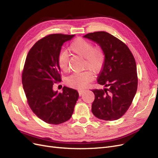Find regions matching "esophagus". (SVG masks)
<instances>
[{"instance_id":"34e87169","label":"esophagus","mask_w":158,"mask_h":158,"mask_svg":"<svg viewBox=\"0 0 158 158\" xmlns=\"http://www.w3.org/2000/svg\"><path fill=\"white\" fill-rule=\"evenodd\" d=\"M84 92H85V90H79L78 91V93H79L80 96H81V95H82L84 93Z\"/></svg>"}]
</instances>
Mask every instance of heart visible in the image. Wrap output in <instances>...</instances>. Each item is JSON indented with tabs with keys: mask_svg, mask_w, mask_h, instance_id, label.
<instances>
[{
	"mask_svg": "<svg viewBox=\"0 0 158 158\" xmlns=\"http://www.w3.org/2000/svg\"><path fill=\"white\" fill-rule=\"evenodd\" d=\"M69 50L84 59V68L98 73L103 65L105 55L103 51L99 47H94V45L87 40L78 38L69 46ZM69 55L65 52H60L57 59V63L61 71L67 72ZM93 74L90 71L82 73H74L68 76L66 83L70 87L81 89L86 86L93 80Z\"/></svg>",
	"mask_w": 158,
	"mask_h": 158,
	"instance_id": "1",
	"label": "heart"
}]
</instances>
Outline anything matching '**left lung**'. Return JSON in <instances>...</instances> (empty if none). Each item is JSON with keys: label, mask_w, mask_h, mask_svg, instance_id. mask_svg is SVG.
I'll return each instance as SVG.
<instances>
[{"label": "left lung", "mask_w": 158, "mask_h": 158, "mask_svg": "<svg viewBox=\"0 0 158 158\" xmlns=\"http://www.w3.org/2000/svg\"><path fill=\"white\" fill-rule=\"evenodd\" d=\"M98 44L103 52V66L98 82L103 89H93L92 111L97 118L114 121L125 114L135 96L138 85L136 64L128 47L106 31L83 36Z\"/></svg>", "instance_id": "obj_1"}]
</instances>
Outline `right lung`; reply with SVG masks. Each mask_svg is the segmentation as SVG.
Listing matches in <instances>:
<instances>
[{
	"label": "right lung",
	"instance_id": "1",
	"mask_svg": "<svg viewBox=\"0 0 158 158\" xmlns=\"http://www.w3.org/2000/svg\"><path fill=\"white\" fill-rule=\"evenodd\" d=\"M75 35L51 34L36 42L28 52L22 73V84L27 103L41 120L52 125L63 123L73 114L78 92L63 87V92L54 91L60 82V69L57 59L62 46Z\"/></svg>",
	"mask_w": 158,
	"mask_h": 158
}]
</instances>
